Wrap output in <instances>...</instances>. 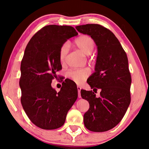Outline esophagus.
<instances>
[{
    "label": "esophagus",
    "mask_w": 149,
    "mask_h": 149,
    "mask_svg": "<svg viewBox=\"0 0 149 149\" xmlns=\"http://www.w3.org/2000/svg\"><path fill=\"white\" fill-rule=\"evenodd\" d=\"M77 91H78V97L81 98V96L80 91H81V88L79 86H77Z\"/></svg>",
    "instance_id": "esophagus-1"
}]
</instances>
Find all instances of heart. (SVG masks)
<instances>
[{"label": "heart", "instance_id": "1", "mask_svg": "<svg viewBox=\"0 0 149 149\" xmlns=\"http://www.w3.org/2000/svg\"><path fill=\"white\" fill-rule=\"evenodd\" d=\"M75 46L84 54L89 56L92 53L95 47V42L91 37L87 35H81L75 39ZM69 51V45L68 43L63 44L59 50V60L61 64H64ZM89 70L82 69L72 70L68 72V76L78 84H81L89 76Z\"/></svg>", "mask_w": 149, "mask_h": 149}]
</instances>
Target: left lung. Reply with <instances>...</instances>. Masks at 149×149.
Here are the masks:
<instances>
[{
	"instance_id": "8db88e82",
	"label": "left lung",
	"mask_w": 149,
	"mask_h": 149,
	"mask_svg": "<svg viewBox=\"0 0 149 149\" xmlns=\"http://www.w3.org/2000/svg\"><path fill=\"white\" fill-rule=\"evenodd\" d=\"M88 35L97 47L95 72L87 79L93 91L100 89V97L92 91L81 90V96L89 103L85 113V126L91 132H107L114 127L124 116L131 102L132 77L125 52L114 34L99 24L75 27Z\"/></svg>"
}]
</instances>
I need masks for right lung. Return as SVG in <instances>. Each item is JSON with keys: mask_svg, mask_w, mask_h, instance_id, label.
I'll use <instances>...</instances> for the list:
<instances>
[{"mask_svg": "<svg viewBox=\"0 0 149 149\" xmlns=\"http://www.w3.org/2000/svg\"><path fill=\"white\" fill-rule=\"evenodd\" d=\"M77 35L72 26L49 25L32 37L25 50L20 67L21 102L29 120L41 129L55 130L64 125L77 99V89L69 87L66 81L58 93L51 86L62 69L60 47Z\"/></svg>", "mask_w": 149, "mask_h": 149, "instance_id": "right-lung-1", "label": "right lung"}]
</instances>
